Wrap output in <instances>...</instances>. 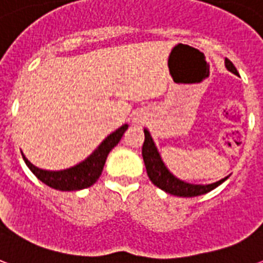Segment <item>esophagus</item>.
<instances>
[{
	"mask_svg": "<svg viewBox=\"0 0 263 263\" xmlns=\"http://www.w3.org/2000/svg\"><path fill=\"white\" fill-rule=\"evenodd\" d=\"M135 123H140V120H139V118H135Z\"/></svg>",
	"mask_w": 263,
	"mask_h": 263,
	"instance_id": "1",
	"label": "esophagus"
}]
</instances>
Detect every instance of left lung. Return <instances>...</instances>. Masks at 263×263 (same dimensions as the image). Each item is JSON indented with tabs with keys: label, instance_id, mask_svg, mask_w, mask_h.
Here are the masks:
<instances>
[{
	"label": "left lung",
	"instance_id": "obj_1",
	"mask_svg": "<svg viewBox=\"0 0 263 263\" xmlns=\"http://www.w3.org/2000/svg\"><path fill=\"white\" fill-rule=\"evenodd\" d=\"M225 65L228 70H230L232 73L237 74V70H236V67L229 59L225 60ZM142 157H143V161H145L147 176L153 182V185H156L164 192H167V193L174 194V196H179V197L201 196V194L211 192L212 189H215L216 186H219L222 182L226 180L225 178V179H220L219 182H215V183H211V185H190V183L176 179L161 161L160 154H158L153 139H152L147 129H145V142H143V146H142Z\"/></svg>",
	"mask_w": 263,
	"mask_h": 263
}]
</instances>
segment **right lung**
<instances>
[{"label": "right lung", "mask_w": 263, "mask_h": 263, "mask_svg": "<svg viewBox=\"0 0 263 263\" xmlns=\"http://www.w3.org/2000/svg\"><path fill=\"white\" fill-rule=\"evenodd\" d=\"M128 125H123L118 128L117 131L113 132L111 135L106 138L98 149L89 156V157L80 163L78 165L69 170H63V171H44L40 168L34 167L33 164L30 163L29 160L23 157L25 163L30 168V171L33 172L34 175L37 176L38 179L44 182L52 189L63 190V192H69V190H81L85 187H89L95 183L96 180L99 179L100 174L103 171L105 167L106 158L107 154L114 146L117 145L124 132L127 131Z\"/></svg>", "instance_id": "obj_1"}]
</instances>
